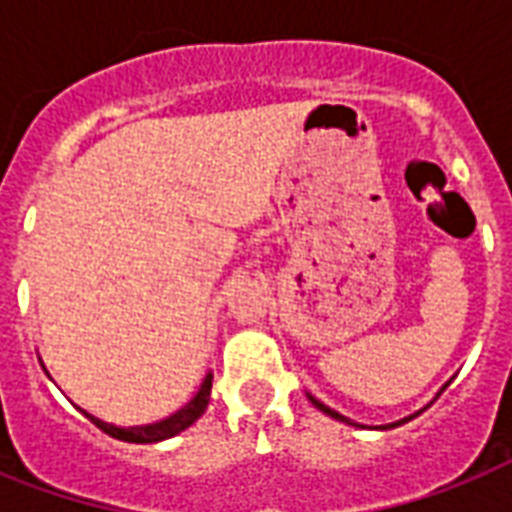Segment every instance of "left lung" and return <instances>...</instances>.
I'll return each instance as SVG.
<instances>
[{"mask_svg":"<svg viewBox=\"0 0 512 512\" xmlns=\"http://www.w3.org/2000/svg\"><path fill=\"white\" fill-rule=\"evenodd\" d=\"M311 401H313V406H316V409H321V412L329 414V417H335V420H340V422H350L348 417H342V414H337L335 409H329L327 404H321L319 398H313V396H311ZM401 422H404V420H401ZM401 422H396V425H401ZM350 425H353V422H350Z\"/></svg>","mask_w":512,"mask_h":512,"instance_id":"8db88e82","label":"left lung"}]
</instances>
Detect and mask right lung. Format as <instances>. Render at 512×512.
Returning a JSON list of instances; mask_svg holds the SVG:
<instances>
[{
	"instance_id": "obj_1",
	"label": "right lung",
	"mask_w": 512,
	"mask_h": 512,
	"mask_svg": "<svg viewBox=\"0 0 512 512\" xmlns=\"http://www.w3.org/2000/svg\"><path fill=\"white\" fill-rule=\"evenodd\" d=\"M209 390H212V374H207V380L201 382L199 393L193 396L191 404L183 406L180 412H175L172 417H167V420L156 422V425H146V428H116V425L100 422L98 417H92V414L87 412H84V417H90L103 433L119 438V441H130V444H154V441H164V438L177 436L180 430H185L188 425H193V422L199 420L209 404Z\"/></svg>"
}]
</instances>
